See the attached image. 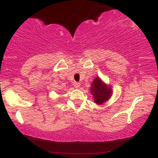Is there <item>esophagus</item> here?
<instances>
[{"instance_id": "obj_1", "label": "esophagus", "mask_w": 158, "mask_h": 158, "mask_svg": "<svg viewBox=\"0 0 158 158\" xmlns=\"http://www.w3.org/2000/svg\"><path fill=\"white\" fill-rule=\"evenodd\" d=\"M73 85H74L75 88H78L80 87V83H77V82H75L74 84H73Z\"/></svg>"}]
</instances>
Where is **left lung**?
Returning a JSON list of instances; mask_svg holds the SVG:
<instances>
[{
    "instance_id": "1",
    "label": "left lung",
    "mask_w": 158,
    "mask_h": 158,
    "mask_svg": "<svg viewBox=\"0 0 158 158\" xmlns=\"http://www.w3.org/2000/svg\"><path fill=\"white\" fill-rule=\"evenodd\" d=\"M90 92L94 97V101L97 104L106 102L108 101L112 94V90L110 86L102 83L99 77H96L91 84Z\"/></svg>"
}]
</instances>
